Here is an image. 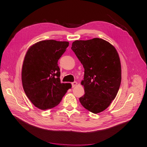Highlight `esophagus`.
Segmentation results:
<instances>
[{"instance_id":"esophagus-1","label":"esophagus","mask_w":147,"mask_h":147,"mask_svg":"<svg viewBox=\"0 0 147 147\" xmlns=\"http://www.w3.org/2000/svg\"><path fill=\"white\" fill-rule=\"evenodd\" d=\"M71 85H72V87H73V88H74L76 85H78V83L76 82H73V83H72Z\"/></svg>"}]
</instances>
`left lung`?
Listing matches in <instances>:
<instances>
[{
    "label": "left lung",
    "instance_id": "left-lung-1",
    "mask_svg": "<svg viewBox=\"0 0 147 147\" xmlns=\"http://www.w3.org/2000/svg\"><path fill=\"white\" fill-rule=\"evenodd\" d=\"M71 49L85 69L81 82L85 94L81 105L94 113L105 111L116 97L121 82L118 53L111 44L101 38L76 40Z\"/></svg>",
    "mask_w": 147,
    "mask_h": 147
}]
</instances>
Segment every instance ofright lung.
Here are the masks:
<instances>
[{
  "mask_svg": "<svg viewBox=\"0 0 147 147\" xmlns=\"http://www.w3.org/2000/svg\"><path fill=\"white\" fill-rule=\"evenodd\" d=\"M69 45L67 41L53 40L39 41L32 46L25 55L22 80L25 94L41 110L58 105L70 84H61L58 61Z\"/></svg>",
  "mask_w": 147,
  "mask_h": 147,
  "instance_id": "right-lung-1",
  "label": "right lung"
}]
</instances>
